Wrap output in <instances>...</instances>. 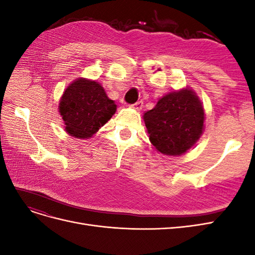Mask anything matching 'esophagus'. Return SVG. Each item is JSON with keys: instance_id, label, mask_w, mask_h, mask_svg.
Masks as SVG:
<instances>
[{"instance_id": "obj_1", "label": "esophagus", "mask_w": 255, "mask_h": 255, "mask_svg": "<svg viewBox=\"0 0 255 255\" xmlns=\"http://www.w3.org/2000/svg\"><path fill=\"white\" fill-rule=\"evenodd\" d=\"M142 106H143V102L142 101H138L135 104L130 105V107H132V109H134V110H136V111H140L142 109Z\"/></svg>"}]
</instances>
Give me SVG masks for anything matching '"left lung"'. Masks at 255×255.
<instances>
[{"instance_id": "1", "label": "left lung", "mask_w": 255, "mask_h": 255, "mask_svg": "<svg viewBox=\"0 0 255 255\" xmlns=\"http://www.w3.org/2000/svg\"><path fill=\"white\" fill-rule=\"evenodd\" d=\"M149 139L157 152L169 156L185 154L204 130L205 112L189 87L161 97L154 109L143 114Z\"/></svg>"}]
</instances>
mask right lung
Wrapping results in <instances>:
<instances>
[{"instance_id":"add662e5","label":"right lung","mask_w":255,"mask_h":255,"mask_svg":"<svg viewBox=\"0 0 255 255\" xmlns=\"http://www.w3.org/2000/svg\"><path fill=\"white\" fill-rule=\"evenodd\" d=\"M59 114L67 134L89 139L117 111L100 83L85 78L74 80L59 100Z\"/></svg>"}]
</instances>
